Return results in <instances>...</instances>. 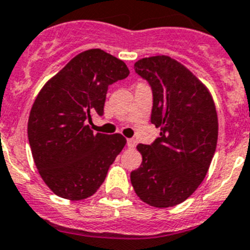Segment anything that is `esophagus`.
Returning <instances> with one entry per match:
<instances>
[{
  "mask_svg": "<svg viewBox=\"0 0 250 250\" xmlns=\"http://www.w3.org/2000/svg\"><path fill=\"white\" fill-rule=\"evenodd\" d=\"M127 146H128V148H134V147H136V141H134L133 138H128Z\"/></svg>",
  "mask_w": 250,
  "mask_h": 250,
  "instance_id": "esophagus-1",
  "label": "esophagus"
}]
</instances>
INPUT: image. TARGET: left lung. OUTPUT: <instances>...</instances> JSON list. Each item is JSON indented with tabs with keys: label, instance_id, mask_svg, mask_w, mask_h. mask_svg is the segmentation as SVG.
Returning a JSON list of instances; mask_svg holds the SVG:
<instances>
[{
	"label": "left lung",
	"instance_id": "left-lung-1",
	"mask_svg": "<svg viewBox=\"0 0 250 250\" xmlns=\"http://www.w3.org/2000/svg\"><path fill=\"white\" fill-rule=\"evenodd\" d=\"M134 70L151 85V122L161 132L152 145L137 146L142 164L131 172L132 186L148 205H179L204 181L215 153V104L200 80L170 56L143 58Z\"/></svg>",
	"mask_w": 250,
	"mask_h": 250
}]
</instances>
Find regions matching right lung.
<instances>
[{
  "label": "right lung",
  "instance_id": "obj_1",
  "mask_svg": "<svg viewBox=\"0 0 250 250\" xmlns=\"http://www.w3.org/2000/svg\"><path fill=\"white\" fill-rule=\"evenodd\" d=\"M122 60L101 49L74 56L42 86L32 104L27 136L41 179L54 194L83 200L97 192L125 146L122 134L94 133L108 86L128 77Z\"/></svg>",
  "mask_w": 250,
  "mask_h": 250
}]
</instances>
